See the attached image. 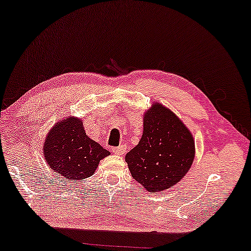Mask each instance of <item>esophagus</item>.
I'll use <instances>...</instances> for the list:
<instances>
[{
    "instance_id": "esophagus-1",
    "label": "esophagus",
    "mask_w": 251,
    "mask_h": 251,
    "mask_svg": "<svg viewBox=\"0 0 251 251\" xmlns=\"http://www.w3.org/2000/svg\"><path fill=\"white\" fill-rule=\"evenodd\" d=\"M126 150V145H121L119 147H115L112 149V152L115 153V155H123Z\"/></svg>"
}]
</instances>
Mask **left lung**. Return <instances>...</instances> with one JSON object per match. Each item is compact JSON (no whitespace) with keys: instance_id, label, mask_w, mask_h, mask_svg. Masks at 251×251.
Returning a JSON list of instances; mask_svg holds the SVG:
<instances>
[{"instance_id":"1","label":"left lung","mask_w":251,"mask_h":251,"mask_svg":"<svg viewBox=\"0 0 251 251\" xmlns=\"http://www.w3.org/2000/svg\"><path fill=\"white\" fill-rule=\"evenodd\" d=\"M195 157L193 134L177 115L159 102L144 113V131L139 144L126 153V161L134 179L150 193L178 184Z\"/></svg>"}]
</instances>
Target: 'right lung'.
Returning a JSON list of instances; mask_svg holds the SVG:
<instances>
[{
    "label": "right lung",
    "mask_w": 251,
    "mask_h": 251,
    "mask_svg": "<svg viewBox=\"0 0 251 251\" xmlns=\"http://www.w3.org/2000/svg\"><path fill=\"white\" fill-rule=\"evenodd\" d=\"M42 152L49 168L71 182L94 175L100 161L110 155L86 136L82 119L72 115L60 119L49 130Z\"/></svg>",
    "instance_id": "obj_1"
}]
</instances>
